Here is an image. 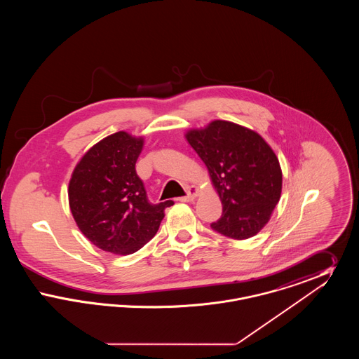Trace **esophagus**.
Returning <instances> with one entry per match:
<instances>
[{
  "instance_id": "esophagus-1",
  "label": "esophagus",
  "mask_w": 359,
  "mask_h": 359,
  "mask_svg": "<svg viewBox=\"0 0 359 359\" xmlns=\"http://www.w3.org/2000/svg\"><path fill=\"white\" fill-rule=\"evenodd\" d=\"M198 195H199V189L196 187H194V186H191V187H188L187 195L183 196V198H180L179 201H180V202H194V201L198 198Z\"/></svg>"
}]
</instances>
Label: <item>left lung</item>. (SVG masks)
<instances>
[{
    "instance_id": "8db88e82",
    "label": "left lung",
    "mask_w": 359,
    "mask_h": 359,
    "mask_svg": "<svg viewBox=\"0 0 359 359\" xmlns=\"http://www.w3.org/2000/svg\"><path fill=\"white\" fill-rule=\"evenodd\" d=\"M222 202V217L211 227L226 237L248 239L269 222L283 189V172L271 145L257 132L214 120L186 132Z\"/></svg>"
}]
</instances>
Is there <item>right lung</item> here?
I'll use <instances>...</instances> for the list:
<instances>
[{
    "label": "right lung",
    "instance_id": "add662e5",
    "mask_svg": "<svg viewBox=\"0 0 359 359\" xmlns=\"http://www.w3.org/2000/svg\"><path fill=\"white\" fill-rule=\"evenodd\" d=\"M144 137L117 132L94 144L75 165L69 183L74 221L93 245L126 256L154 238L164 218L167 201L151 205L136 161Z\"/></svg>",
    "mask_w": 359,
    "mask_h": 359
}]
</instances>
